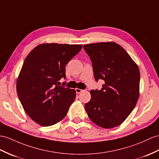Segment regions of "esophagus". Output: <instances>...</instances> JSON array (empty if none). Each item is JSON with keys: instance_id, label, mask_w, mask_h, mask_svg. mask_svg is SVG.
I'll return each instance as SVG.
<instances>
[{"instance_id": "34e87169", "label": "esophagus", "mask_w": 159, "mask_h": 159, "mask_svg": "<svg viewBox=\"0 0 159 159\" xmlns=\"http://www.w3.org/2000/svg\"><path fill=\"white\" fill-rule=\"evenodd\" d=\"M75 92L76 93H77V94H80V93L83 92V90H81V89H79V88H75Z\"/></svg>"}]
</instances>
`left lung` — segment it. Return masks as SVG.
<instances>
[{"mask_svg":"<svg viewBox=\"0 0 159 159\" xmlns=\"http://www.w3.org/2000/svg\"><path fill=\"white\" fill-rule=\"evenodd\" d=\"M92 63L94 78L104 81L100 90L90 91L85 104L89 118L102 128L110 129L125 121L140 96L138 66L121 46L113 42L84 46Z\"/></svg>","mask_w":159,"mask_h":159,"instance_id":"left-lung-1","label":"left lung"}]
</instances>
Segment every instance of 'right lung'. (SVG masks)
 <instances>
[{"label": "right lung", "mask_w": 159, "mask_h": 159, "mask_svg": "<svg viewBox=\"0 0 159 159\" xmlns=\"http://www.w3.org/2000/svg\"><path fill=\"white\" fill-rule=\"evenodd\" d=\"M82 48V44H41L25 58L17 80V95L25 113L41 126L61 121L75 100L74 89L57 84L66 77L65 65Z\"/></svg>", "instance_id": "add662e5"}]
</instances>
